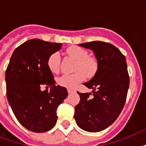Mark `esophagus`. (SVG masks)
I'll use <instances>...</instances> for the list:
<instances>
[{
	"label": "esophagus",
	"mask_w": 146,
	"mask_h": 146,
	"mask_svg": "<svg viewBox=\"0 0 146 146\" xmlns=\"http://www.w3.org/2000/svg\"><path fill=\"white\" fill-rule=\"evenodd\" d=\"M67 92H68L69 94H71V93H73V90H71V89H67Z\"/></svg>",
	"instance_id": "34e87169"
}]
</instances>
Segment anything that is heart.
Segmentation results:
<instances>
[{"label":"heart","instance_id":"obj_1","mask_svg":"<svg viewBox=\"0 0 146 146\" xmlns=\"http://www.w3.org/2000/svg\"><path fill=\"white\" fill-rule=\"evenodd\" d=\"M66 53L76 60L75 66L76 73L68 74L65 73L58 78L57 83L66 89H74L76 85L88 76H92L97 70V62L94 58L89 57L86 50L78 46H71L66 49ZM60 56L58 52L53 53L48 60V66L50 70L57 73L60 70Z\"/></svg>","mask_w":146,"mask_h":146}]
</instances>
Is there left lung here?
Segmentation results:
<instances>
[{
    "label": "left lung",
    "mask_w": 146,
    "mask_h": 146,
    "mask_svg": "<svg viewBox=\"0 0 146 146\" xmlns=\"http://www.w3.org/2000/svg\"><path fill=\"white\" fill-rule=\"evenodd\" d=\"M79 45L93 50L98 69L93 78L83 83L92 93L78 92L80 102L75 108L74 118L83 130L102 131L117 120L124 107L129 85L126 57L108 42L95 41Z\"/></svg>",
    "instance_id": "1"
}]
</instances>
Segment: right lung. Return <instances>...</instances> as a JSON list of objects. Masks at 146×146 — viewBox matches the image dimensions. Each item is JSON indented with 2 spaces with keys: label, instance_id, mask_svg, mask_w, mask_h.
Listing matches in <instances>:
<instances>
[{
  "label": "right lung",
  "instance_id": "obj_1",
  "mask_svg": "<svg viewBox=\"0 0 146 146\" xmlns=\"http://www.w3.org/2000/svg\"><path fill=\"white\" fill-rule=\"evenodd\" d=\"M60 43L29 40L15 49L5 73L7 98L15 117L29 130L44 133L54 127L57 107L67 96L64 87L55 86L48 66L50 54ZM45 84L51 89L42 91Z\"/></svg>",
  "mask_w": 146,
  "mask_h": 146
}]
</instances>
